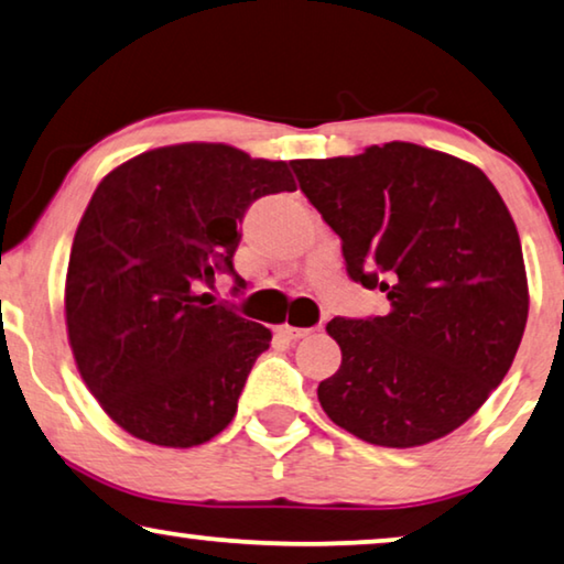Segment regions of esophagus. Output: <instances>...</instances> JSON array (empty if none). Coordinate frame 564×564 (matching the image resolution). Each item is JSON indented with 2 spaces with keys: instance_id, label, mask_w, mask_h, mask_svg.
Returning <instances> with one entry per match:
<instances>
[{
  "instance_id": "1",
  "label": "esophagus",
  "mask_w": 564,
  "mask_h": 564,
  "mask_svg": "<svg viewBox=\"0 0 564 564\" xmlns=\"http://www.w3.org/2000/svg\"><path fill=\"white\" fill-rule=\"evenodd\" d=\"M281 332H283V335L289 337V339H301V337L312 335V329H304V327H291V324H283Z\"/></svg>"
}]
</instances>
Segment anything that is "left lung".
Here are the masks:
<instances>
[{"label": "left lung", "instance_id": "obj_1", "mask_svg": "<svg viewBox=\"0 0 564 564\" xmlns=\"http://www.w3.org/2000/svg\"><path fill=\"white\" fill-rule=\"evenodd\" d=\"M291 169L343 240L350 279L391 301L386 316L327 324L343 365L316 388L322 409L380 447L455 432L509 372L529 316L501 194L473 163L414 142Z\"/></svg>", "mask_w": 564, "mask_h": 564}]
</instances>
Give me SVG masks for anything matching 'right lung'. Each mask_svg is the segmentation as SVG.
Returning a JSON list of instances; mask_svg holds the SVG:
<instances>
[{"label": "right lung", "mask_w": 564, "mask_h": 564, "mask_svg": "<svg viewBox=\"0 0 564 564\" xmlns=\"http://www.w3.org/2000/svg\"><path fill=\"white\" fill-rule=\"evenodd\" d=\"M296 192L289 163L221 142L148 150L101 178L78 221L66 327L86 388L132 437L196 447L232 422L271 329L214 304L260 196Z\"/></svg>", "instance_id": "right-lung-1"}]
</instances>
